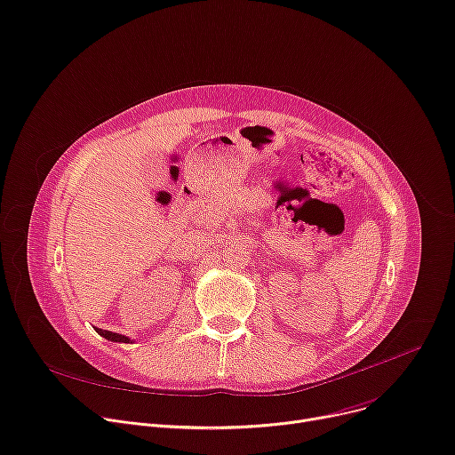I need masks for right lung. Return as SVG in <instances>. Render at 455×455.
<instances>
[{
	"label": "right lung",
	"mask_w": 455,
	"mask_h": 455,
	"mask_svg": "<svg viewBox=\"0 0 455 455\" xmlns=\"http://www.w3.org/2000/svg\"><path fill=\"white\" fill-rule=\"evenodd\" d=\"M97 332H99L100 337H104V339H108V340H113V342H124V344L130 342L128 337L118 335V332H111V331H104V329H97Z\"/></svg>",
	"instance_id": "right-lung-1"
}]
</instances>
